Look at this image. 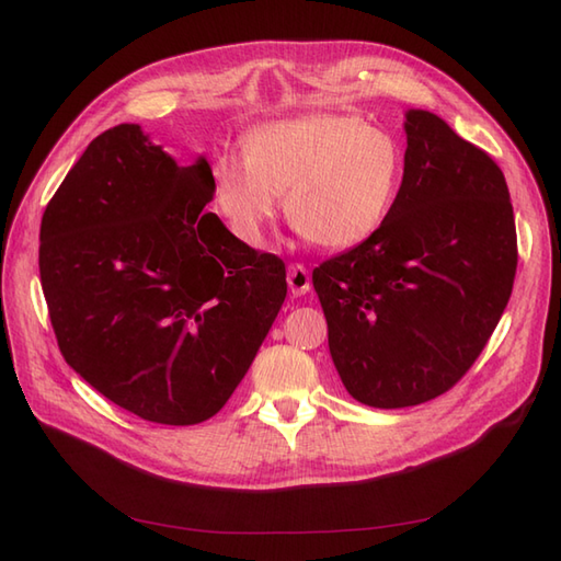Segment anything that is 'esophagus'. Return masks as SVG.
<instances>
[{"label":"esophagus","instance_id":"34e87169","mask_svg":"<svg viewBox=\"0 0 561 561\" xmlns=\"http://www.w3.org/2000/svg\"><path fill=\"white\" fill-rule=\"evenodd\" d=\"M287 282H289V289L294 296H304L311 291V274H308V270L304 265H299V262L289 267Z\"/></svg>","mask_w":561,"mask_h":561}]
</instances>
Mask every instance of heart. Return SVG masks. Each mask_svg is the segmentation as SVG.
I'll return each mask as SVG.
<instances>
[{
    "label": "heart",
    "instance_id": "obj_1",
    "mask_svg": "<svg viewBox=\"0 0 561 561\" xmlns=\"http://www.w3.org/2000/svg\"><path fill=\"white\" fill-rule=\"evenodd\" d=\"M402 169L400 141L383 127L340 113L289 117L253 129L245 159L214 161V207L238 241L260 245L287 193L289 219L308 241L350 248L383 224Z\"/></svg>",
    "mask_w": 561,
    "mask_h": 561
}]
</instances>
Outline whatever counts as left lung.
I'll use <instances>...</instances> for the list:
<instances>
[{
	"label": "left lung",
	"mask_w": 561,
	"mask_h": 561,
	"mask_svg": "<svg viewBox=\"0 0 561 561\" xmlns=\"http://www.w3.org/2000/svg\"><path fill=\"white\" fill-rule=\"evenodd\" d=\"M404 173L383 224L313 270L332 362L354 400L444 396L482 354L514 289L504 173L428 111L404 113Z\"/></svg>",
	"instance_id": "8db88e82"
}]
</instances>
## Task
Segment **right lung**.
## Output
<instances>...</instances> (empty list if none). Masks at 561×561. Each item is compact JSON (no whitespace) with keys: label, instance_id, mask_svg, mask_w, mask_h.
<instances>
[{"label":"right lung","instance_id":"obj_1","mask_svg":"<svg viewBox=\"0 0 561 561\" xmlns=\"http://www.w3.org/2000/svg\"><path fill=\"white\" fill-rule=\"evenodd\" d=\"M207 159L178 165L139 125L91 141L47 202L41 284L65 362L141 420L217 414L287 296V270L214 211Z\"/></svg>","mask_w":561,"mask_h":561}]
</instances>
